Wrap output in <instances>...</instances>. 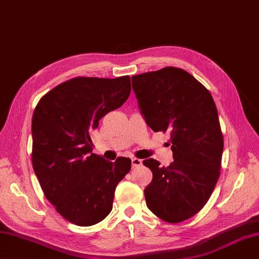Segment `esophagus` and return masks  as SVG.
Segmentation results:
<instances>
[{
  "mask_svg": "<svg viewBox=\"0 0 259 259\" xmlns=\"http://www.w3.org/2000/svg\"><path fill=\"white\" fill-rule=\"evenodd\" d=\"M141 163H142V161L140 160V159H137V158H133V159H131V164H133V168L140 166Z\"/></svg>",
  "mask_w": 259,
  "mask_h": 259,
  "instance_id": "obj_1",
  "label": "esophagus"
}]
</instances>
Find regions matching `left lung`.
Masks as SVG:
<instances>
[{
	"label": "left lung",
	"instance_id": "1",
	"mask_svg": "<svg viewBox=\"0 0 259 259\" xmlns=\"http://www.w3.org/2000/svg\"><path fill=\"white\" fill-rule=\"evenodd\" d=\"M133 89L147 124L170 133L174 161L168 167L149 158L147 207L162 221L177 224L206 205L221 175L224 139L213 99L183 69L167 67L133 76Z\"/></svg>",
	"mask_w": 259,
	"mask_h": 259
}]
</instances>
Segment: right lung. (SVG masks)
Masks as SVG:
<instances>
[{
  "mask_svg": "<svg viewBox=\"0 0 259 259\" xmlns=\"http://www.w3.org/2000/svg\"><path fill=\"white\" fill-rule=\"evenodd\" d=\"M130 91L128 75L78 76L48 92L33 112V169L47 199L78 226H92L108 216L115 187L131 169L129 158L111 162L93 153L90 137Z\"/></svg>",
  "mask_w": 259,
  "mask_h": 259,
  "instance_id": "right-lung-1",
  "label": "right lung"
}]
</instances>
